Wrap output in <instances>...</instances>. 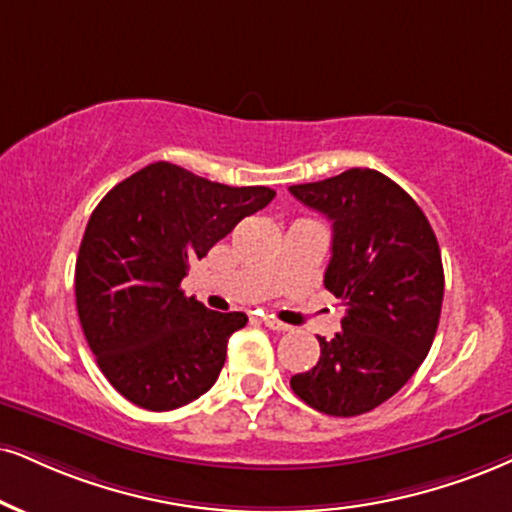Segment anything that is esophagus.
Wrapping results in <instances>:
<instances>
[{
  "label": "esophagus",
  "instance_id": "obj_1",
  "mask_svg": "<svg viewBox=\"0 0 512 512\" xmlns=\"http://www.w3.org/2000/svg\"><path fill=\"white\" fill-rule=\"evenodd\" d=\"M263 323H266V327H270V330H275V332H287L289 330L287 323H282V320L273 318V315H266V318H263Z\"/></svg>",
  "mask_w": 512,
  "mask_h": 512
}]
</instances>
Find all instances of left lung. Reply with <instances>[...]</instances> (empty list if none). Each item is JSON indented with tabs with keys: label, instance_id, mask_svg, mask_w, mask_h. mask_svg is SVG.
Returning <instances> with one entry per match:
<instances>
[{
	"label": "left lung",
	"instance_id": "1",
	"mask_svg": "<svg viewBox=\"0 0 512 512\" xmlns=\"http://www.w3.org/2000/svg\"><path fill=\"white\" fill-rule=\"evenodd\" d=\"M332 220L325 289L344 301L342 332L292 377L301 401L334 418L368 413L399 391L430 353L444 301L437 235L413 197L372 168L292 185Z\"/></svg>",
	"mask_w": 512,
	"mask_h": 512
}]
</instances>
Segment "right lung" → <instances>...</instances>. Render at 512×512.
Listing matches in <instances>:
<instances>
[{
    "instance_id": "right-lung-1",
    "label": "right lung",
    "mask_w": 512,
    "mask_h": 512,
    "mask_svg": "<svg viewBox=\"0 0 512 512\" xmlns=\"http://www.w3.org/2000/svg\"><path fill=\"white\" fill-rule=\"evenodd\" d=\"M270 187H230L168 161L118 182L94 208L75 261V304L113 389L135 406L199 399L225 365L244 313L208 311L180 289L189 261L266 208Z\"/></svg>"
}]
</instances>
